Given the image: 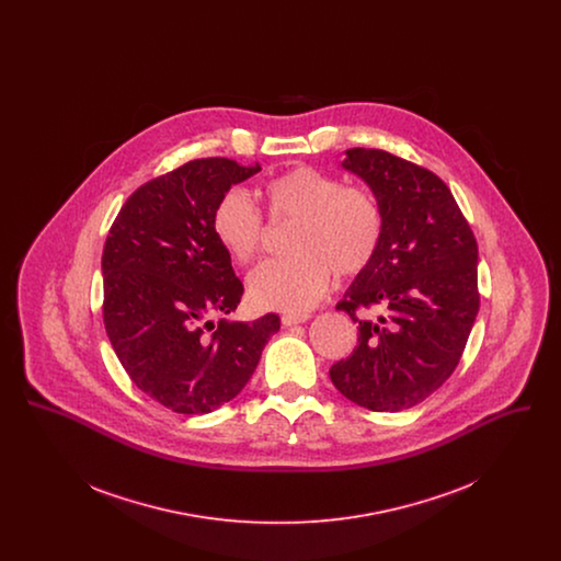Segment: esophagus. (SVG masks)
<instances>
[{
  "label": "esophagus",
  "mask_w": 561,
  "mask_h": 561,
  "mask_svg": "<svg viewBox=\"0 0 561 561\" xmlns=\"http://www.w3.org/2000/svg\"><path fill=\"white\" fill-rule=\"evenodd\" d=\"M309 318L311 316H307V313H284L282 316V323L284 325H296V323H305Z\"/></svg>",
  "instance_id": "1"
}]
</instances>
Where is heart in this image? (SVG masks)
<instances>
[{
    "instance_id": "heart-1",
    "label": "heart",
    "mask_w": 561,
    "mask_h": 561,
    "mask_svg": "<svg viewBox=\"0 0 561 561\" xmlns=\"http://www.w3.org/2000/svg\"><path fill=\"white\" fill-rule=\"evenodd\" d=\"M273 220H296L290 256L273 259L248 277L250 300L259 309L302 313L330 288L332 271L343 277L370 267L380 248L385 220L373 193L347 187L311 165H298L265 185ZM218 243L241 265L256 259L265 238L263 214L240 187L220 195L213 213Z\"/></svg>"
}]
</instances>
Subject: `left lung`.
I'll return each instance as SVG.
<instances>
[{"mask_svg":"<svg viewBox=\"0 0 561 561\" xmlns=\"http://www.w3.org/2000/svg\"><path fill=\"white\" fill-rule=\"evenodd\" d=\"M343 168L373 191L385 220L370 267L336 305L357 347L330 368L347 400L374 412L412 408L454 373L480 311L478 243L446 183L380 149H347ZM376 306V319L354 311Z\"/></svg>","mask_w":561,"mask_h":561,"instance_id":"left-lung-1","label":"left lung"}]
</instances>
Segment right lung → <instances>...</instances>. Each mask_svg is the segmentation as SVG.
Instances as JSON below:
<instances>
[{
  "label": "right lung",
  "instance_id": "right-lung-1",
  "mask_svg": "<svg viewBox=\"0 0 561 561\" xmlns=\"http://www.w3.org/2000/svg\"><path fill=\"white\" fill-rule=\"evenodd\" d=\"M256 172L261 163L188 161L136 188L108 231V341L134 385L172 412L208 414L233 400L279 330L275 313L222 318L238 309L243 286L214 236V206Z\"/></svg>",
  "mask_w": 561,
  "mask_h": 561
}]
</instances>
